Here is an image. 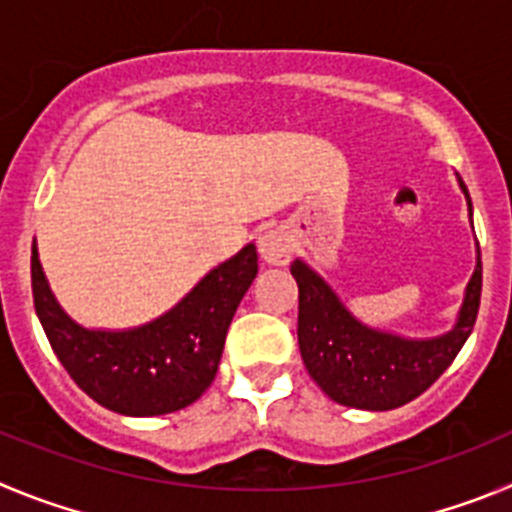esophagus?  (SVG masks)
<instances>
[{
    "mask_svg": "<svg viewBox=\"0 0 512 512\" xmlns=\"http://www.w3.org/2000/svg\"><path fill=\"white\" fill-rule=\"evenodd\" d=\"M257 250H260V257L267 265H288L293 245H290V237L285 229L270 227L257 239Z\"/></svg>",
    "mask_w": 512,
    "mask_h": 512,
    "instance_id": "1",
    "label": "esophagus"
}]
</instances>
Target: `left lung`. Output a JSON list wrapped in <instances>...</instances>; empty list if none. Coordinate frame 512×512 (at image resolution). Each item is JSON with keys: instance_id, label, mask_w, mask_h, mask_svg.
Returning <instances> with one entry per match:
<instances>
[{"instance_id": "8db88e82", "label": "left lung", "mask_w": 512, "mask_h": 512, "mask_svg": "<svg viewBox=\"0 0 512 512\" xmlns=\"http://www.w3.org/2000/svg\"><path fill=\"white\" fill-rule=\"evenodd\" d=\"M462 188L467 193L464 183ZM290 273L298 283V347L303 365L331 400L349 408L390 411L418 398L454 362L480 311L482 257H477V270L467 285L459 324L428 342H408L362 326L301 260L290 265Z\"/></svg>"}]
</instances>
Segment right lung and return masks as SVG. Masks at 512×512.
Segmentation results:
<instances>
[{"mask_svg": "<svg viewBox=\"0 0 512 512\" xmlns=\"http://www.w3.org/2000/svg\"><path fill=\"white\" fill-rule=\"evenodd\" d=\"M32 298L50 347L89 398L122 416H163L199 400L214 382L239 301L257 275L255 245L211 270L173 311L132 331H89L55 303L38 250Z\"/></svg>", "mask_w": 512, "mask_h": 512, "instance_id": "obj_1", "label": "right lung"}]
</instances>
